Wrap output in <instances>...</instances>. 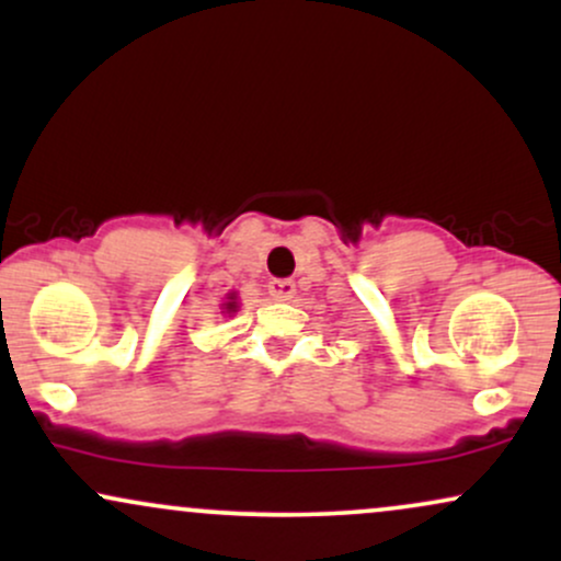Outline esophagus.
Segmentation results:
<instances>
[{"instance_id":"1","label":"esophagus","mask_w":561,"mask_h":561,"mask_svg":"<svg viewBox=\"0 0 561 561\" xmlns=\"http://www.w3.org/2000/svg\"><path fill=\"white\" fill-rule=\"evenodd\" d=\"M268 293H272L274 300H289L295 295V282L274 279L272 285H268Z\"/></svg>"}]
</instances>
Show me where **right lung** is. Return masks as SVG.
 <instances>
[{"instance_id": "obj_1", "label": "right lung", "mask_w": 561, "mask_h": 561, "mask_svg": "<svg viewBox=\"0 0 561 561\" xmlns=\"http://www.w3.org/2000/svg\"><path fill=\"white\" fill-rule=\"evenodd\" d=\"M240 311V295L231 289V293H227V300L221 302V313H227V317H231V313Z\"/></svg>"}]
</instances>
